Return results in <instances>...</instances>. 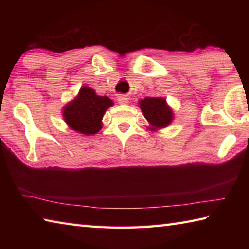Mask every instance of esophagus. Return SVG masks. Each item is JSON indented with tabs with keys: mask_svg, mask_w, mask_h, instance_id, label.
<instances>
[{
	"mask_svg": "<svg viewBox=\"0 0 249 249\" xmlns=\"http://www.w3.org/2000/svg\"><path fill=\"white\" fill-rule=\"evenodd\" d=\"M117 102H119L120 104H127L128 103V99L126 98V96H124V95H120L119 98H117Z\"/></svg>",
	"mask_w": 249,
	"mask_h": 249,
	"instance_id": "obj_1",
	"label": "esophagus"
}]
</instances>
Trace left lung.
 <instances>
[{
  "label": "left lung",
  "mask_w": 249,
  "mask_h": 249,
  "mask_svg": "<svg viewBox=\"0 0 249 249\" xmlns=\"http://www.w3.org/2000/svg\"><path fill=\"white\" fill-rule=\"evenodd\" d=\"M140 107L150 124V130L167 127L174 119L172 109L163 98H145L140 101Z\"/></svg>",
  "instance_id": "1"
}]
</instances>
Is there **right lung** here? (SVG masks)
Listing matches in <instances>:
<instances>
[{
    "mask_svg": "<svg viewBox=\"0 0 249 249\" xmlns=\"http://www.w3.org/2000/svg\"><path fill=\"white\" fill-rule=\"evenodd\" d=\"M114 104L107 96L96 95L90 87H82L77 98L62 109V116L71 129L84 135H94L102 128L105 111Z\"/></svg>",
    "mask_w": 249,
    "mask_h": 249,
    "instance_id": "right-lung-1",
    "label": "right lung"
}]
</instances>
